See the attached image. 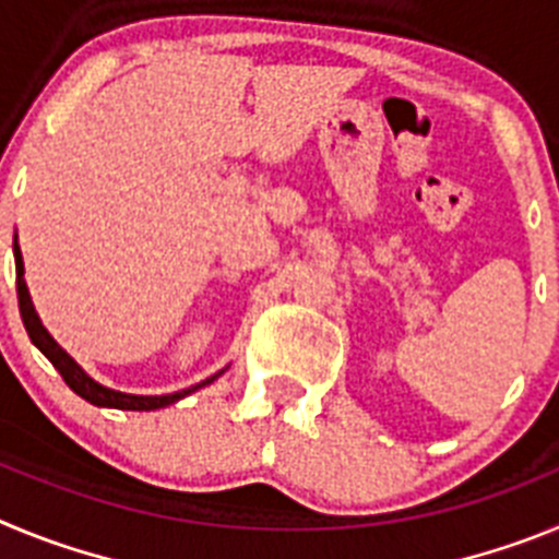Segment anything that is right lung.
<instances>
[{"instance_id": "add662e5", "label": "right lung", "mask_w": 559, "mask_h": 559, "mask_svg": "<svg viewBox=\"0 0 559 559\" xmlns=\"http://www.w3.org/2000/svg\"><path fill=\"white\" fill-rule=\"evenodd\" d=\"M13 254H16V294H19V310H22V322L24 328H27V335L29 341L36 344L38 349H41L44 355H47L49 360H52V367L61 372V378L67 380V386L72 389L75 394H81L83 400H88V403H95V406H106V408H126V412H153V408H165L170 406V403H176V400H181L185 394L195 392V389L206 386V383H212V380L218 378V374H212V378H206L204 383H199V386L187 389V392H176V394H162V397H142V394H122V392H114V389H106L100 386V383H95V380L88 378L86 372H83L81 367H78L75 360L69 358L67 353H63L61 347L56 344V338L44 330V324L38 322L36 316V308H33V302H29V294H27V285H24V265H22V251H19V246L13 243Z\"/></svg>"}]
</instances>
